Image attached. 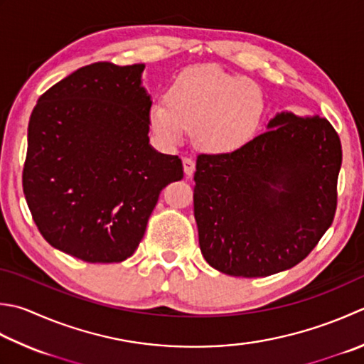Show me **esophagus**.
I'll list each match as a JSON object with an SVG mask.
<instances>
[{
  "label": "esophagus",
  "instance_id": "34e87169",
  "mask_svg": "<svg viewBox=\"0 0 364 364\" xmlns=\"http://www.w3.org/2000/svg\"><path fill=\"white\" fill-rule=\"evenodd\" d=\"M183 168H184V175L192 176V173H194L196 170V162L191 158H183Z\"/></svg>",
  "mask_w": 364,
  "mask_h": 364
}]
</instances>
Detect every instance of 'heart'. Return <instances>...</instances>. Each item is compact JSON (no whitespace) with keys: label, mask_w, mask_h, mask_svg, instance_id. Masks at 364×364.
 I'll return each instance as SVG.
<instances>
[{"label":"heart","mask_w":364,"mask_h":364,"mask_svg":"<svg viewBox=\"0 0 364 364\" xmlns=\"http://www.w3.org/2000/svg\"><path fill=\"white\" fill-rule=\"evenodd\" d=\"M265 115V97L255 82L215 66L178 74L167 101L148 109L151 131L164 145H176L192 131L196 145L211 154H232L254 140Z\"/></svg>","instance_id":"obj_1"}]
</instances>
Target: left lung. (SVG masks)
I'll list each match as a JSON object with an SVG mask.
<instances>
[{"label": "left lung", "mask_w": 364, "mask_h": 364, "mask_svg": "<svg viewBox=\"0 0 364 364\" xmlns=\"http://www.w3.org/2000/svg\"><path fill=\"white\" fill-rule=\"evenodd\" d=\"M343 148L328 119L276 113L232 154H198L194 216L205 260L262 277L295 267L333 223Z\"/></svg>", "instance_id": "8db88e82"}]
</instances>
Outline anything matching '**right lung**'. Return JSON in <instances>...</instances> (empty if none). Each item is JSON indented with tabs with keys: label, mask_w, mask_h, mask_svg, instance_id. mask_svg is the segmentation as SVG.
I'll list each match as a JSON object with an SVG mask.
<instances>
[{
	"label": "right lung",
	"mask_w": 364,
	"mask_h": 364,
	"mask_svg": "<svg viewBox=\"0 0 364 364\" xmlns=\"http://www.w3.org/2000/svg\"><path fill=\"white\" fill-rule=\"evenodd\" d=\"M145 64L92 63L38 99L28 124L23 192L47 243L90 263L123 262L144 238L178 156L149 145Z\"/></svg>",
	"instance_id": "obj_1"
}]
</instances>
